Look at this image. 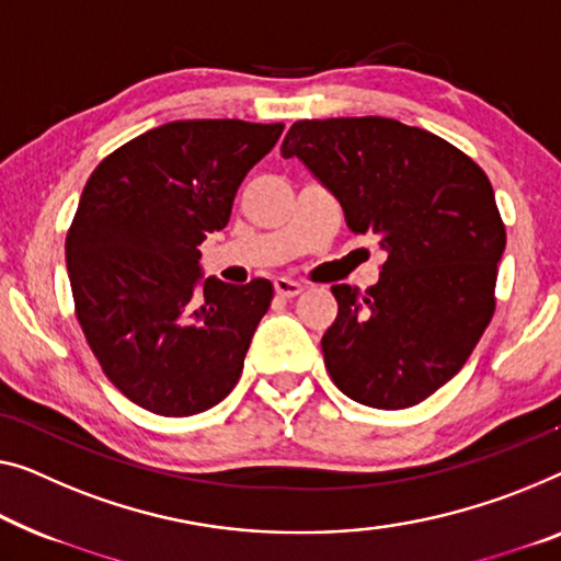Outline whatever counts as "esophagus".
<instances>
[{
    "label": "esophagus",
    "instance_id": "34e87169",
    "mask_svg": "<svg viewBox=\"0 0 561 561\" xmlns=\"http://www.w3.org/2000/svg\"><path fill=\"white\" fill-rule=\"evenodd\" d=\"M274 289H277L279 297L291 299V297H297L299 291H302V284L295 282V279H287V277H277V279H274Z\"/></svg>",
    "mask_w": 561,
    "mask_h": 561
}]
</instances>
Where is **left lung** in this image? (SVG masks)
Here are the masks:
<instances>
[{"label": "left lung", "mask_w": 561, "mask_h": 561, "mask_svg": "<svg viewBox=\"0 0 561 561\" xmlns=\"http://www.w3.org/2000/svg\"><path fill=\"white\" fill-rule=\"evenodd\" d=\"M340 201L347 227L386 249L380 282L334 284L322 334L330 378L357 403L398 411L454 378L489 328L506 229L479 165L392 118L299 121L282 144Z\"/></svg>", "instance_id": "left-lung-1"}]
</instances>
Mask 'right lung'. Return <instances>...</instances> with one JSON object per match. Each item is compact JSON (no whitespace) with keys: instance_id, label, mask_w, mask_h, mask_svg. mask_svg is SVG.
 <instances>
[{"instance_id":"obj_1","label":"right lung","mask_w":561,"mask_h":561,"mask_svg":"<svg viewBox=\"0 0 561 561\" xmlns=\"http://www.w3.org/2000/svg\"><path fill=\"white\" fill-rule=\"evenodd\" d=\"M282 123L173 121L100 161L65 239L75 312L107 380L165 417L237 386L274 287L201 277V241L229 224Z\"/></svg>"}]
</instances>
